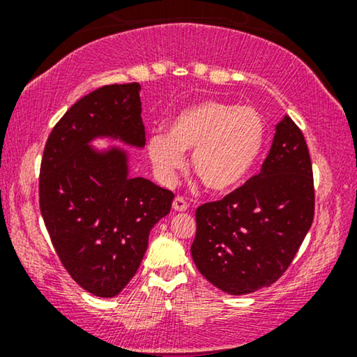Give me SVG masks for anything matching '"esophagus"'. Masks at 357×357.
Masks as SVG:
<instances>
[{
    "instance_id": "34e87169",
    "label": "esophagus",
    "mask_w": 357,
    "mask_h": 357,
    "mask_svg": "<svg viewBox=\"0 0 357 357\" xmlns=\"http://www.w3.org/2000/svg\"><path fill=\"white\" fill-rule=\"evenodd\" d=\"M172 208L175 209V211H187L188 203L185 202L183 197H175L174 203H172Z\"/></svg>"
}]
</instances>
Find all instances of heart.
I'll list each match as a JSON object with an SVG mask.
<instances>
[{
  "mask_svg": "<svg viewBox=\"0 0 357 357\" xmlns=\"http://www.w3.org/2000/svg\"><path fill=\"white\" fill-rule=\"evenodd\" d=\"M265 121L255 109L206 100L180 112L169 135L151 136V162L164 182L183 165V151H193L192 169L204 187L226 193L238 187L265 144Z\"/></svg>",
  "mask_w": 357,
  "mask_h": 357,
  "instance_id": "b5f03b06",
  "label": "heart"
}]
</instances>
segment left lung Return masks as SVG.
<instances>
[{
	"mask_svg": "<svg viewBox=\"0 0 357 357\" xmlns=\"http://www.w3.org/2000/svg\"><path fill=\"white\" fill-rule=\"evenodd\" d=\"M312 160L299 126L284 116L258 175L197 208L192 257L227 294L270 286L284 275L314 221Z\"/></svg>",
	"mask_w": 357,
	"mask_h": 357,
	"instance_id": "1",
	"label": "left lung"
}]
</instances>
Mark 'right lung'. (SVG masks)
Instances as JSON below:
<instances>
[{"label":"right lung","instance_id":"right-lung-1","mask_svg":"<svg viewBox=\"0 0 357 357\" xmlns=\"http://www.w3.org/2000/svg\"><path fill=\"white\" fill-rule=\"evenodd\" d=\"M141 86L110 84L76 102L43 149L38 202L61 265L91 294L114 297L138 271L149 232L167 216L174 193L128 177L120 149L97 153V136L144 146Z\"/></svg>","mask_w":357,"mask_h":357}]
</instances>
